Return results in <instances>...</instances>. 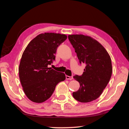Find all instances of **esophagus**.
<instances>
[{"label":"esophagus","mask_w":129,"mask_h":129,"mask_svg":"<svg viewBox=\"0 0 129 129\" xmlns=\"http://www.w3.org/2000/svg\"><path fill=\"white\" fill-rule=\"evenodd\" d=\"M73 76H66V79L67 80H73Z\"/></svg>","instance_id":"34e87169"}]
</instances>
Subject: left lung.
Wrapping results in <instances>:
<instances>
[{"mask_svg": "<svg viewBox=\"0 0 129 129\" xmlns=\"http://www.w3.org/2000/svg\"><path fill=\"white\" fill-rule=\"evenodd\" d=\"M68 39L80 64H86L82 75L73 77L80 87L73 93V97L81 102L94 101L103 92L112 76L110 57L101 44L90 36L71 35Z\"/></svg>", "mask_w": 129, "mask_h": 129, "instance_id": "obj_1", "label": "left lung"}]
</instances>
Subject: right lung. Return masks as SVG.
<instances>
[{
  "mask_svg": "<svg viewBox=\"0 0 129 129\" xmlns=\"http://www.w3.org/2000/svg\"><path fill=\"white\" fill-rule=\"evenodd\" d=\"M67 39L65 35L44 33L30 41L21 56L19 78L30 101L41 103L51 97L58 83L65 80L64 73L48 68L55 60L57 47Z\"/></svg>",
  "mask_w": 129,
  "mask_h": 129,
  "instance_id": "right-lung-1",
  "label": "right lung"
}]
</instances>
